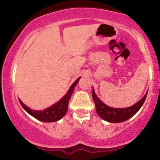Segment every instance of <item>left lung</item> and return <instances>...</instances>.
Instances as JSON below:
<instances>
[{
	"label": "left lung",
	"mask_w": 160,
	"mask_h": 160,
	"mask_svg": "<svg viewBox=\"0 0 160 160\" xmlns=\"http://www.w3.org/2000/svg\"><path fill=\"white\" fill-rule=\"evenodd\" d=\"M147 95H148V92L139 102H138L137 103H135L131 107L126 108H113L104 104L97 97L95 93L94 89H92V98L98 115L104 120L108 121L109 122H115V123L124 122L132 117L143 105L145 99H146Z\"/></svg>",
	"instance_id": "obj_1"
}]
</instances>
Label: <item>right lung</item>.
<instances>
[{"label":"right lung","mask_w":160,"mask_h":160,"mask_svg":"<svg viewBox=\"0 0 160 160\" xmlns=\"http://www.w3.org/2000/svg\"><path fill=\"white\" fill-rule=\"evenodd\" d=\"M80 78H78V80L71 86L68 92L66 93L65 96L59 102L53 104L51 107L43 110V111H34V110L30 109L25 104H24L23 102L20 99H19L20 104H21L22 108L29 114L32 115V117H34L37 120L46 122H56V121L59 120L60 119L62 118L65 115L66 112L68 111L69 100L71 98L73 92H74L75 86L77 85Z\"/></svg>","instance_id":"1"}]
</instances>
